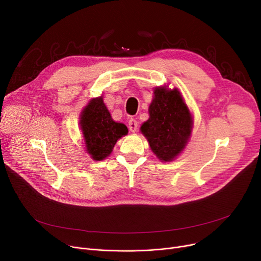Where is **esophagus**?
<instances>
[{"label":"esophagus","instance_id":"1","mask_svg":"<svg viewBox=\"0 0 261 261\" xmlns=\"http://www.w3.org/2000/svg\"><path fill=\"white\" fill-rule=\"evenodd\" d=\"M128 127H129V130L131 132H135L136 130H138V121H136L134 118H131L129 120V123H128Z\"/></svg>","mask_w":261,"mask_h":261}]
</instances>
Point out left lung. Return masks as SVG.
Segmentation results:
<instances>
[{
  "label": "left lung",
  "mask_w": 261,
  "mask_h": 261,
  "mask_svg": "<svg viewBox=\"0 0 261 261\" xmlns=\"http://www.w3.org/2000/svg\"><path fill=\"white\" fill-rule=\"evenodd\" d=\"M149 119L141 131L153 153L164 162H170L185 148L193 128V119L176 89L156 88L149 107Z\"/></svg>",
  "instance_id": "left-lung-1"
}]
</instances>
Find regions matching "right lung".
<instances>
[{
	"mask_svg": "<svg viewBox=\"0 0 261 261\" xmlns=\"http://www.w3.org/2000/svg\"><path fill=\"white\" fill-rule=\"evenodd\" d=\"M80 127L85 136L88 153L96 161L106 159L112 152L117 140L128 133L123 123L115 122L102 97L92 99L82 111Z\"/></svg>",
	"mask_w": 261,
	"mask_h": 261,
	"instance_id": "add662e5",
	"label": "right lung"
}]
</instances>
